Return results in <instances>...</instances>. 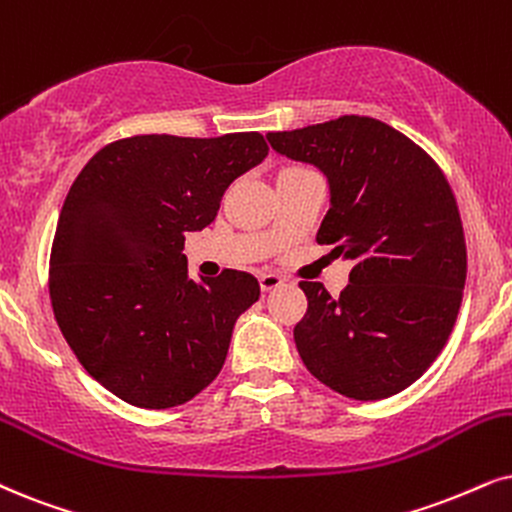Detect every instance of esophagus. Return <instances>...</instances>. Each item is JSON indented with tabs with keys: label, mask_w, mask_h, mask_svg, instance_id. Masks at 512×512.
Listing matches in <instances>:
<instances>
[{
	"label": "esophagus",
	"mask_w": 512,
	"mask_h": 512,
	"mask_svg": "<svg viewBox=\"0 0 512 512\" xmlns=\"http://www.w3.org/2000/svg\"><path fill=\"white\" fill-rule=\"evenodd\" d=\"M283 281H286V278L278 276V274H260V288L264 290V293L281 288Z\"/></svg>",
	"instance_id": "obj_1"
}]
</instances>
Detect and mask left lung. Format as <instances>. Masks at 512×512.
<instances>
[{
	"instance_id": "1",
	"label": "left lung",
	"mask_w": 512,
	"mask_h": 512,
	"mask_svg": "<svg viewBox=\"0 0 512 512\" xmlns=\"http://www.w3.org/2000/svg\"><path fill=\"white\" fill-rule=\"evenodd\" d=\"M267 139L326 177L331 208L316 241L352 262L340 297L300 283L309 307L293 335L304 366L349 399L406 390L442 352L463 300L468 255L449 181L423 148L361 115Z\"/></svg>"
}]
</instances>
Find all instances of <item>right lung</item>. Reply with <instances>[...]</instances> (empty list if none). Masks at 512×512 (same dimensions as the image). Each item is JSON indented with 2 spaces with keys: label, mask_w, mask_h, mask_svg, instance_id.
I'll use <instances>...</instances> for the list:
<instances>
[{
  "label": "right lung",
  "mask_w": 512,
  "mask_h": 512,
  "mask_svg": "<svg viewBox=\"0 0 512 512\" xmlns=\"http://www.w3.org/2000/svg\"><path fill=\"white\" fill-rule=\"evenodd\" d=\"M267 153L257 132L141 134L103 146L77 174L51 245V307L84 371L115 397L170 409L222 371L260 283L236 269L193 281L181 250Z\"/></svg>",
  "instance_id": "obj_1"
}]
</instances>
